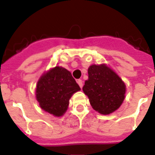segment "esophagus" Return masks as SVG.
<instances>
[{
    "instance_id": "34e87169",
    "label": "esophagus",
    "mask_w": 155,
    "mask_h": 155,
    "mask_svg": "<svg viewBox=\"0 0 155 155\" xmlns=\"http://www.w3.org/2000/svg\"><path fill=\"white\" fill-rule=\"evenodd\" d=\"M77 82H78V83L79 87H80L82 88V80H81V79H78V80L77 81Z\"/></svg>"
}]
</instances>
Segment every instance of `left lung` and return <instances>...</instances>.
<instances>
[{
	"instance_id": "obj_1",
	"label": "left lung",
	"mask_w": 155,
	"mask_h": 155,
	"mask_svg": "<svg viewBox=\"0 0 155 155\" xmlns=\"http://www.w3.org/2000/svg\"><path fill=\"white\" fill-rule=\"evenodd\" d=\"M82 90L95 110L108 115L117 110L125 99V85L107 65H91Z\"/></svg>"
}]
</instances>
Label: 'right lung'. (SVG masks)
<instances>
[{"label":"right lung","instance_id":"add662e5","mask_svg":"<svg viewBox=\"0 0 155 155\" xmlns=\"http://www.w3.org/2000/svg\"><path fill=\"white\" fill-rule=\"evenodd\" d=\"M79 90L78 84L69 71L62 67H55L39 78L36 99L43 110L55 116H61L68 109L72 95Z\"/></svg>","mask_w":155,"mask_h":155}]
</instances>
